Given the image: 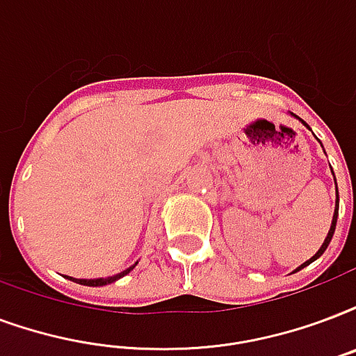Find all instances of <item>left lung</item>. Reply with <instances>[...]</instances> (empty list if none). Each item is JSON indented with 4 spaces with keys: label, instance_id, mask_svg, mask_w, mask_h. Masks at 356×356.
<instances>
[{
    "label": "left lung",
    "instance_id": "1",
    "mask_svg": "<svg viewBox=\"0 0 356 356\" xmlns=\"http://www.w3.org/2000/svg\"><path fill=\"white\" fill-rule=\"evenodd\" d=\"M289 115H293V118H295V119H298V121H300V123L305 124V127H308V124H306L305 121H302V119H300V118H297V115H295V113H289ZM334 183H336V177H334ZM338 207H340V202H338V186H336V205H334V216H332V224H330V229H329V233H327V237H325V241H323L321 248H319V250H317L316 254H314V256H312L310 259H308V261H305V263H302V265H300V267H297V268H295V270H293V273H297V270H300V268L308 267V265H310V263H314V261H316V259H319V257L323 256V252L327 250V246H329V244H330V241H332V235H334V229H336V220H338Z\"/></svg>",
    "mask_w": 356,
    "mask_h": 356
}]
</instances>
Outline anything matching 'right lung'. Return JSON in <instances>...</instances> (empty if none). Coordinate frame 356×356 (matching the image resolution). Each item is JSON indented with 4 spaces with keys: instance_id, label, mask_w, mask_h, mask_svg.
Listing matches in <instances>:
<instances>
[{
    "instance_id": "1",
    "label": "right lung",
    "mask_w": 356,
    "mask_h": 356,
    "mask_svg": "<svg viewBox=\"0 0 356 356\" xmlns=\"http://www.w3.org/2000/svg\"><path fill=\"white\" fill-rule=\"evenodd\" d=\"M138 265V261L134 263V265H130L129 268H124V270H121V273H118V275L113 276H106V278H91V280H86V278H72V276H69V280L76 282V284H81V286H89V287H100V286H108V284H113V282H118L119 278H123V276H127L132 270V268Z\"/></svg>"
}]
</instances>
